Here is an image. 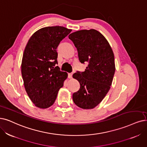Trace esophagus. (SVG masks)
<instances>
[{
    "instance_id": "esophagus-1",
    "label": "esophagus",
    "mask_w": 147,
    "mask_h": 147,
    "mask_svg": "<svg viewBox=\"0 0 147 147\" xmlns=\"http://www.w3.org/2000/svg\"><path fill=\"white\" fill-rule=\"evenodd\" d=\"M72 73H69V74H68V78H72Z\"/></svg>"
}]
</instances>
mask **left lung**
Segmentation results:
<instances>
[{
    "label": "left lung",
    "instance_id": "obj_1",
    "mask_svg": "<svg viewBox=\"0 0 147 147\" xmlns=\"http://www.w3.org/2000/svg\"><path fill=\"white\" fill-rule=\"evenodd\" d=\"M69 38L77 49L80 61L89 63L84 72L72 76L80 84L79 90L73 94V101L81 109H93L102 101L112 83L115 72L113 52L107 39L95 29L74 32Z\"/></svg>",
    "mask_w": 147,
    "mask_h": 147
}]
</instances>
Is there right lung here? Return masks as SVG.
Listing matches in <instances>:
<instances>
[{
	"mask_svg": "<svg viewBox=\"0 0 147 147\" xmlns=\"http://www.w3.org/2000/svg\"><path fill=\"white\" fill-rule=\"evenodd\" d=\"M72 31L63 26H48L35 32L23 52L22 75L26 92L37 107L47 109L54 104L67 74L57 66V48Z\"/></svg>",
	"mask_w": 147,
	"mask_h": 147,
	"instance_id": "obj_1",
	"label": "right lung"
}]
</instances>
